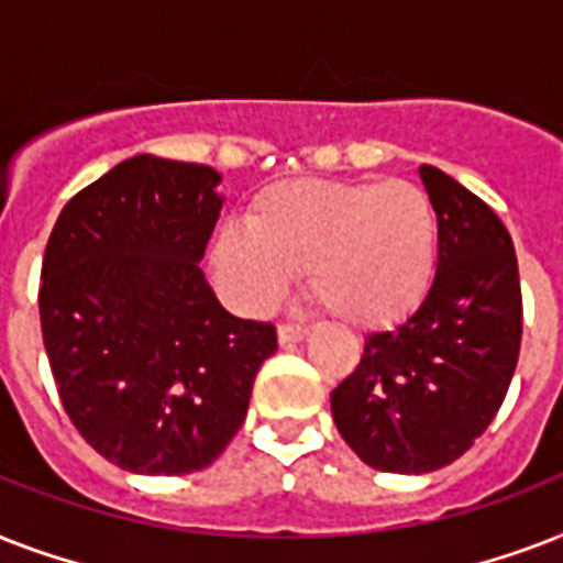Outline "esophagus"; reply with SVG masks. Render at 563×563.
I'll use <instances>...</instances> for the list:
<instances>
[{"label":"esophagus","instance_id":"esophagus-1","mask_svg":"<svg viewBox=\"0 0 563 563\" xmlns=\"http://www.w3.org/2000/svg\"><path fill=\"white\" fill-rule=\"evenodd\" d=\"M307 335H309V327L307 324H280V330H277V339H280L283 347H289V344L303 342Z\"/></svg>","mask_w":563,"mask_h":563}]
</instances>
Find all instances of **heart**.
I'll use <instances>...</instances> for the list:
<instances>
[{"label": "heart", "instance_id": "heart-1", "mask_svg": "<svg viewBox=\"0 0 563 563\" xmlns=\"http://www.w3.org/2000/svg\"><path fill=\"white\" fill-rule=\"evenodd\" d=\"M438 219L411 180H283L256 195L247 228L212 239V272L230 300L268 312L307 272L312 298L356 327H385L427 295Z\"/></svg>", "mask_w": 563, "mask_h": 563}]
</instances>
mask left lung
<instances>
[{"instance_id":"obj_1","label":"left lung","mask_w":563,"mask_h":563,"mask_svg":"<svg viewBox=\"0 0 563 563\" xmlns=\"http://www.w3.org/2000/svg\"><path fill=\"white\" fill-rule=\"evenodd\" d=\"M420 180L438 219L432 286L402 324L365 339L330 394L344 441L385 473H432L467 453L506 400L523 335L506 224L435 166H420Z\"/></svg>"}]
</instances>
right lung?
<instances>
[{
  "mask_svg": "<svg viewBox=\"0 0 563 563\" xmlns=\"http://www.w3.org/2000/svg\"><path fill=\"white\" fill-rule=\"evenodd\" d=\"M221 175L136 154L69 198L43 256L40 327L81 438L143 476L210 467L245 423L274 324L230 316L201 272Z\"/></svg>",
  "mask_w": 563,
  "mask_h": 563,
  "instance_id": "right-lung-1",
  "label": "right lung"
}]
</instances>
